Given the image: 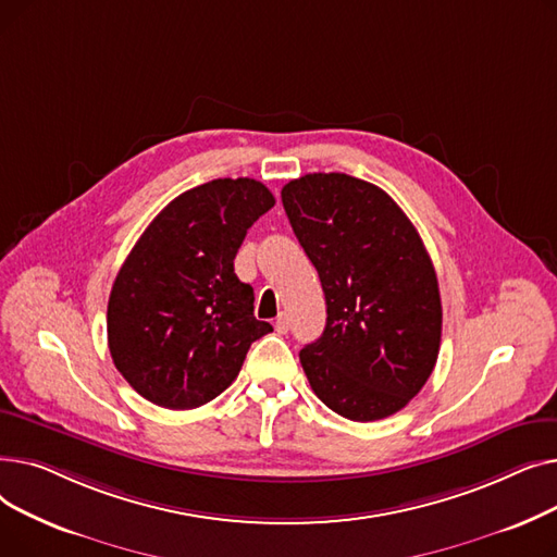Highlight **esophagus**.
<instances>
[{
	"instance_id": "1",
	"label": "esophagus",
	"mask_w": 557,
	"mask_h": 557,
	"mask_svg": "<svg viewBox=\"0 0 557 557\" xmlns=\"http://www.w3.org/2000/svg\"><path fill=\"white\" fill-rule=\"evenodd\" d=\"M275 332L277 334H286L288 332V318H286V313H280L275 318Z\"/></svg>"
}]
</instances>
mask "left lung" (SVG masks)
<instances>
[{
	"label": "left lung",
	"mask_w": 557,
	"mask_h": 557,
	"mask_svg": "<svg viewBox=\"0 0 557 557\" xmlns=\"http://www.w3.org/2000/svg\"><path fill=\"white\" fill-rule=\"evenodd\" d=\"M282 202L327 302L323 336L300 349L313 393L355 422L401 411L431 376L443 332L416 225L384 189L347 173H307L284 185Z\"/></svg>",
	"instance_id": "left-lung-1"
}]
</instances>
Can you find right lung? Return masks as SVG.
<instances>
[{
	"instance_id": "obj_1",
	"label": "right lung",
	"mask_w": 557,
	"mask_h": 557,
	"mask_svg": "<svg viewBox=\"0 0 557 557\" xmlns=\"http://www.w3.org/2000/svg\"><path fill=\"white\" fill-rule=\"evenodd\" d=\"M273 205L267 185L219 178L173 198L144 230L108 300L114 368L144 399L171 411L212 401L273 332L234 273L248 227Z\"/></svg>"
}]
</instances>
